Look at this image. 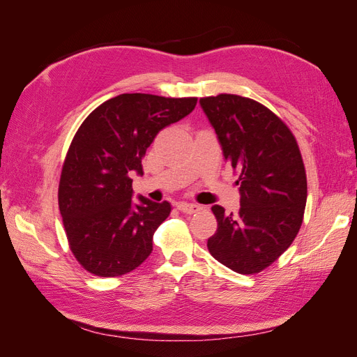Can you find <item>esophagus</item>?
<instances>
[{
  "label": "esophagus",
  "mask_w": 357,
  "mask_h": 357,
  "mask_svg": "<svg viewBox=\"0 0 357 357\" xmlns=\"http://www.w3.org/2000/svg\"><path fill=\"white\" fill-rule=\"evenodd\" d=\"M177 207H178V210L181 213H186V214H193V213H197V211L201 210L199 205H197V204H188V202H181V204L177 205Z\"/></svg>",
  "instance_id": "obj_1"
}]
</instances>
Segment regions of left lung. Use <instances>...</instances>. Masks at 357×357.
<instances>
[{
    "label": "left lung",
    "instance_id": "left-lung-1",
    "mask_svg": "<svg viewBox=\"0 0 357 357\" xmlns=\"http://www.w3.org/2000/svg\"><path fill=\"white\" fill-rule=\"evenodd\" d=\"M199 104L238 172L241 195L236 214L211 207L218 231L207 247L235 273H261L294 243L304 219L307 176L298 143L282 119L255 100L220 93Z\"/></svg>",
    "mask_w": 357,
    "mask_h": 357
}]
</instances>
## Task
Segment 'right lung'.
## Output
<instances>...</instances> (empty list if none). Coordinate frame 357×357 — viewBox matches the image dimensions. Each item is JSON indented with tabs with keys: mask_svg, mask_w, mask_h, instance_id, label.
<instances>
[{
	"mask_svg": "<svg viewBox=\"0 0 357 357\" xmlns=\"http://www.w3.org/2000/svg\"><path fill=\"white\" fill-rule=\"evenodd\" d=\"M197 98L122 93L84 119L63 162L58 201L68 244L93 275L119 277L142 265L153 250V234L169 213V202L138 197L134 172L160 129L178 122Z\"/></svg>",
	"mask_w": 357,
	"mask_h": 357,
	"instance_id": "1",
	"label": "right lung"
}]
</instances>
